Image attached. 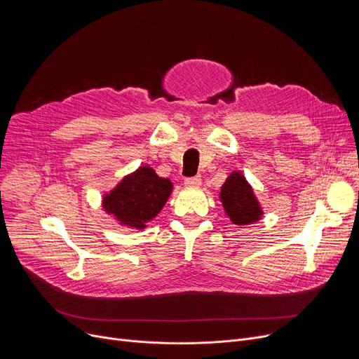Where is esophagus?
Segmentation results:
<instances>
[{
    "label": "esophagus",
    "mask_w": 359,
    "mask_h": 359,
    "mask_svg": "<svg viewBox=\"0 0 359 359\" xmlns=\"http://www.w3.org/2000/svg\"><path fill=\"white\" fill-rule=\"evenodd\" d=\"M201 183H202L201 176H194V177H187V179H184V184H186V186L198 187V186H201Z\"/></svg>",
    "instance_id": "obj_1"
}]
</instances>
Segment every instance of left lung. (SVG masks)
<instances>
[{
    "label": "left lung",
    "mask_w": 359,
    "mask_h": 359,
    "mask_svg": "<svg viewBox=\"0 0 359 359\" xmlns=\"http://www.w3.org/2000/svg\"><path fill=\"white\" fill-rule=\"evenodd\" d=\"M219 196L225 212L237 225L252 224L263 214L250 184L238 172L227 177L221 187Z\"/></svg>",
    "instance_id": "1"
}]
</instances>
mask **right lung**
<instances>
[{
  "label": "right lung",
  "instance_id": "1",
  "mask_svg": "<svg viewBox=\"0 0 359 359\" xmlns=\"http://www.w3.org/2000/svg\"><path fill=\"white\" fill-rule=\"evenodd\" d=\"M172 189L168 179L158 177L151 167H140L104 196L103 206L126 227L144 229L161 211Z\"/></svg>",
  "mask_w": 359,
  "mask_h": 359
}]
</instances>
